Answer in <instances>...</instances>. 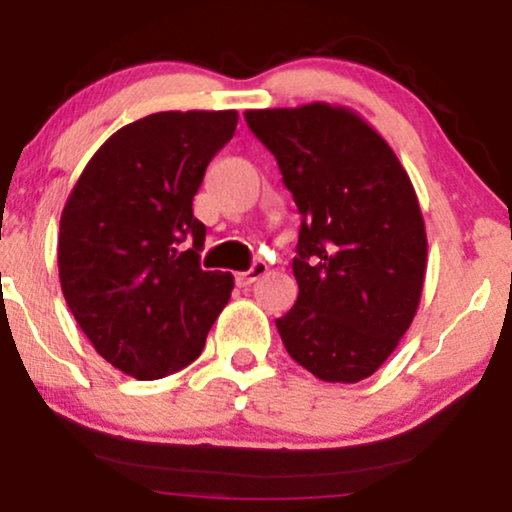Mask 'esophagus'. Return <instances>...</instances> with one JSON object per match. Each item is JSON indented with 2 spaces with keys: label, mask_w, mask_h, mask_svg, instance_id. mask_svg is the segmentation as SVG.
Returning <instances> with one entry per match:
<instances>
[{
  "label": "esophagus",
  "mask_w": 512,
  "mask_h": 512,
  "mask_svg": "<svg viewBox=\"0 0 512 512\" xmlns=\"http://www.w3.org/2000/svg\"><path fill=\"white\" fill-rule=\"evenodd\" d=\"M265 272H268V265H265L263 261H256L247 272H237L235 279H237V284H240V286H251L254 282H258V279H261Z\"/></svg>",
  "instance_id": "obj_1"
}]
</instances>
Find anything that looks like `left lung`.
<instances>
[{"label":"left lung","instance_id":"8db88e82","mask_svg":"<svg viewBox=\"0 0 512 512\" xmlns=\"http://www.w3.org/2000/svg\"><path fill=\"white\" fill-rule=\"evenodd\" d=\"M277 158L300 221L298 300L277 331L291 359L324 382L366 380L415 319L426 230L408 172L356 111L326 102L249 109Z\"/></svg>","mask_w":512,"mask_h":512}]
</instances>
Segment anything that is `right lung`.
I'll list each match as a JSON object with an SVG mask.
<instances>
[{
	"label": "right lung",
	"instance_id": "right-lung-1",
	"mask_svg": "<svg viewBox=\"0 0 512 512\" xmlns=\"http://www.w3.org/2000/svg\"><path fill=\"white\" fill-rule=\"evenodd\" d=\"M237 111H160L104 142L60 216L65 300L97 354L135 380L198 359L233 275L200 268L193 195L230 142Z\"/></svg>",
	"mask_w": 512,
	"mask_h": 512
}]
</instances>
